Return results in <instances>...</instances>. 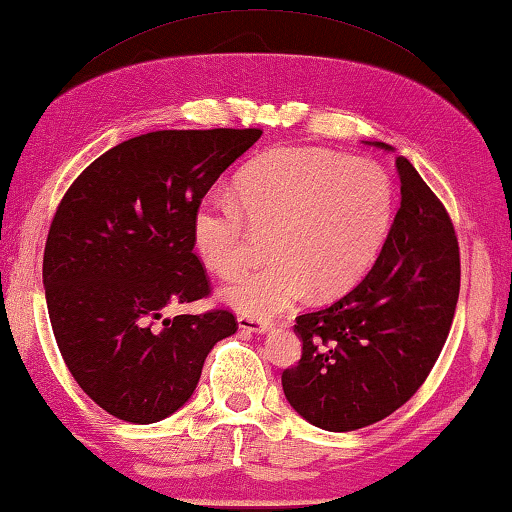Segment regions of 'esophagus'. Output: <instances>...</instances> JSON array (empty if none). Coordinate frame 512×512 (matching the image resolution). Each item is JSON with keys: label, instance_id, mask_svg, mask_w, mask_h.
Returning <instances> with one entry per match:
<instances>
[{"label": "esophagus", "instance_id": "esophagus-1", "mask_svg": "<svg viewBox=\"0 0 512 512\" xmlns=\"http://www.w3.org/2000/svg\"><path fill=\"white\" fill-rule=\"evenodd\" d=\"M238 328L249 330V333H267V330H272V324H270V321L242 315V317H238Z\"/></svg>", "mask_w": 512, "mask_h": 512}]
</instances>
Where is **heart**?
<instances>
[{
  "mask_svg": "<svg viewBox=\"0 0 512 512\" xmlns=\"http://www.w3.org/2000/svg\"><path fill=\"white\" fill-rule=\"evenodd\" d=\"M238 202L211 193L193 211V245L218 276L249 263L257 231H272V263L240 276L222 299L270 317L308 297H337L371 270L393 220V186L369 159L321 148H274L242 168Z\"/></svg>",
  "mask_w": 512,
  "mask_h": 512,
  "instance_id": "obj_1",
  "label": "heart"
}]
</instances>
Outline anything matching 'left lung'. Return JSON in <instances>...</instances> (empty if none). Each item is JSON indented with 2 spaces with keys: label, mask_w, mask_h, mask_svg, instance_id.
Here are the masks:
<instances>
[{
  "label": "left lung",
  "mask_w": 512,
  "mask_h": 512,
  "mask_svg": "<svg viewBox=\"0 0 512 512\" xmlns=\"http://www.w3.org/2000/svg\"><path fill=\"white\" fill-rule=\"evenodd\" d=\"M396 168L402 200L378 261L342 299L297 317L301 360L281 375L292 409L326 432H353L405 405L452 328L459 240L409 159L396 157Z\"/></svg>",
  "instance_id": "left-lung-1"
}]
</instances>
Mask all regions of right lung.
Segmentation results:
<instances>
[{"mask_svg":"<svg viewBox=\"0 0 512 512\" xmlns=\"http://www.w3.org/2000/svg\"><path fill=\"white\" fill-rule=\"evenodd\" d=\"M258 128L159 130L92 161L58 204L42 281L69 373L107 414L164 420L193 396L229 310L157 321L166 306L209 297L193 254V211Z\"/></svg>","mask_w":512,"mask_h":512,"instance_id":"obj_1","label":"right lung"}]
</instances>
